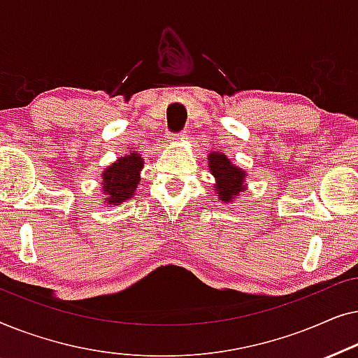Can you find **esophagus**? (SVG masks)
I'll return each mask as SVG.
<instances>
[{"mask_svg":"<svg viewBox=\"0 0 358 358\" xmlns=\"http://www.w3.org/2000/svg\"><path fill=\"white\" fill-rule=\"evenodd\" d=\"M185 135L187 134L182 130V131H179V134H168V138H169V141H179V140H184Z\"/></svg>","mask_w":358,"mask_h":358,"instance_id":"1","label":"esophagus"}]
</instances>
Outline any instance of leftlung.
Instances as JSON below:
<instances>
[{
	"mask_svg": "<svg viewBox=\"0 0 358 358\" xmlns=\"http://www.w3.org/2000/svg\"><path fill=\"white\" fill-rule=\"evenodd\" d=\"M208 168L213 178L217 179L215 184V192L218 194V199L222 202L229 203L233 199H238V195L244 192V178L246 171H243L238 166L231 164V161L227 158L224 153L208 155Z\"/></svg>",
	"mask_w": 358,
	"mask_h": 358,
	"instance_id": "1",
	"label": "left lung"
}]
</instances>
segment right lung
<instances>
[{
    "label": "right lung",
    "instance_id": "add662e5",
    "mask_svg": "<svg viewBox=\"0 0 358 358\" xmlns=\"http://www.w3.org/2000/svg\"><path fill=\"white\" fill-rule=\"evenodd\" d=\"M143 159L138 153L120 156L115 163L107 166L102 173V190L107 195V205H119L135 195L136 185L140 182V171Z\"/></svg>",
    "mask_w": 358,
    "mask_h": 358
}]
</instances>
